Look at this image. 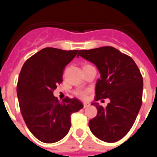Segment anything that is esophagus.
Returning <instances> with one entry per match:
<instances>
[{
  "label": "esophagus",
  "mask_w": 157,
  "mask_h": 157,
  "mask_svg": "<svg viewBox=\"0 0 157 157\" xmlns=\"http://www.w3.org/2000/svg\"><path fill=\"white\" fill-rule=\"evenodd\" d=\"M83 108L85 109V108H86V107H88L89 105H90V104L87 103V102H83Z\"/></svg>",
  "instance_id": "obj_1"
}]
</instances>
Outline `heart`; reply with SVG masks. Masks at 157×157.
<instances>
[{
    "mask_svg": "<svg viewBox=\"0 0 157 157\" xmlns=\"http://www.w3.org/2000/svg\"><path fill=\"white\" fill-rule=\"evenodd\" d=\"M86 65H89V64H86V65H84V66H86ZM74 93V96H76L77 97L80 98V99H86V97H87V96L89 94V90H74V93Z\"/></svg>",
    "mask_w": 157,
    "mask_h": 157,
    "instance_id": "b5f03b06",
    "label": "heart"
}]
</instances>
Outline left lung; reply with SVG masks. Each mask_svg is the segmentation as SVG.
<instances>
[{
	"instance_id": "8db88e82",
	"label": "left lung",
	"mask_w": 157,
	"mask_h": 157,
	"mask_svg": "<svg viewBox=\"0 0 157 157\" xmlns=\"http://www.w3.org/2000/svg\"><path fill=\"white\" fill-rule=\"evenodd\" d=\"M93 62L100 72L95 101L109 98L106 107L92 105L97 115L89 121L90 131L108 143L118 141L131 130L142 104L143 77L134 60L111 46L80 50L77 57Z\"/></svg>"
}]
</instances>
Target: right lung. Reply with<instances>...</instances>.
<instances>
[{
    "mask_svg": "<svg viewBox=\"0 0 157 157\" xmlns=\"http://www.w3.org/2000/svg\"><path fill=\"white\" fill-rule=\"evenodd\" d=\"M79 50L45 48L26 61L17 86L22 116L30 132L40 141L61 140L71 126V115L83 108L79 99L65 97L60 102L53 96L63 81V71Z\"/></svg>",
    "mask_w": 157,
    "mask_h": 157,
    "instance_id": "right-lung-1",
    "label": "right lung"
}]
</instances>
